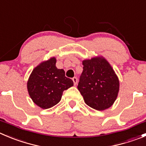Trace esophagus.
Instances as JSON below:
<instances>
[{
    "label": "esophagus",
    "mask_w": 146,
    "mask_h": 146,
    "mask_svg": "<svg viewBox=\"0 0 146 146\" xmlns=\"http://www.w3.org/2000/svg\"><path fill=\"white\" fill-rule=\"evenodd\" d=\"M72 81H73V82H74V85H76L77 83V77H73L72 78Z\"/></svg>",
    "instance_id": "obj_1"
}]
</instances>
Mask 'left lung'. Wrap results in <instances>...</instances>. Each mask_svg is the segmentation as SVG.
I'll return each mask as SVG.
<instances>
[{"mask_svg":"<svg viewBox=\"0 0 146 146\" xmlns=\"http://www.w3.org/2000/svg\"><path fill=\"white\" fill-rule=\"evenodd\" d=\"M83 71L78 83L84 102L97 110L113 105L119 92L120 82L109 62L102 56L82 62Z\"/></svg>","mask_w":146,"mask_h":146,"instance_id":"1","label":"left lung"}]
</instances>
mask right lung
Instances as JSON below:
<instances>
[{"label": "right lung", "mask_w": 146, "mask_h": 146, "mask_svg": "<svg viewBox=\"0 0 146 146\" xmlns=\"http://www.w3.org/2000/svg\"><path fill=\"white\" fill-rule=\"evenodd\" d=\"M56 58L41 62L32 71L27 89L33 102L42 109H48L59 103L64 90L74 83L65 77L64 69H57Z\"/></svg>", "instance_id": "add662e5"}]
</instances>
